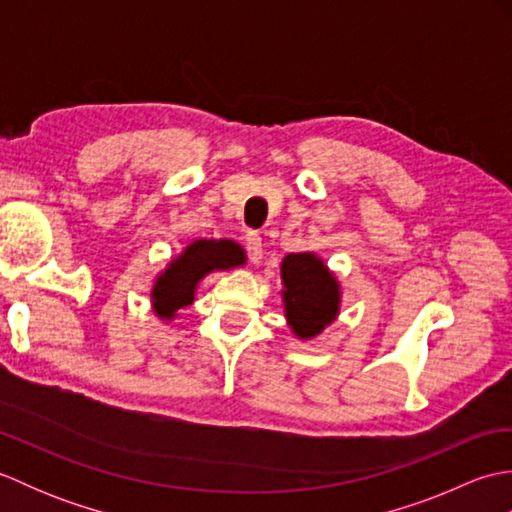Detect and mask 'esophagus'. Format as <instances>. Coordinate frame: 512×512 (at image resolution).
Segmentation results:
<instances>
[{"mask_svg":"<svg viewBox=\"0 0 512 512\" xmlns=\"http://www.w3.org/2000/svg\"><path fill=\"white\" fill-rule=\"evenodd\" d=\"M246 253H248L250 264L262 262L264 248H262V237H259L257 233H248L246 235Z\"/></svg>","mask_w":512,"mask_h":512,"instance_id":"1","label":"esophagus"}]
</instances>
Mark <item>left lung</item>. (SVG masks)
<instances>
[{"instance_id": "left-lung-1", "label": "left lung", "mask_w": 512, "mask_h": 512, "mask_svg": "<svg viewBox=\"0 0 512 512\" xmlns=\"http://www.w3.org/2000/svg\"><path fill=\"white\" fill-rule=\"evenodd\" d=\"M284 317L297 339H314L341 310V284L317 253H290L281 262Z\"/></svg>"}]
</instances>
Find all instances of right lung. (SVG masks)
Returning <instances> with one entry per match:
<instances>
[{
    "label": "right lung",
    "instance_id": "obj_1",
    "mask_svg": "<svg viewBox=\"0 0 512 512\" xmlns=\"http://www.w3.org/2000/svg\"><path fill=\"white\" fill-rule=\"evenodd\" d=\"M246 264V253L233 239H195L151 286V310L162 321L176 319L178 310L193 303L200 281L213 270H228Z\"/></svg>",
    "mask_w": 512,
    "mask_h": 512
}]
</instances>
